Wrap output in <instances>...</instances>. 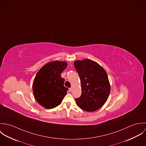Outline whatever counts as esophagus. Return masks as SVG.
Here are the masks:
<instances>
[{
    "label": "esophagus",
    "instance_id": "34e87169",
    "mask_svg": "<svg viewBox=\"0 0 146 146\" xmlns=\"http://www.w3.org/2000/svg\"><path fill=\"white\" fill-rule=\"evenodd\" d=\"M69 90V92H71L72 91V88H69V90Z\"/></svg>",
    "mask_w": 146,
    "mask_h": 146
}]
</instances>
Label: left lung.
I'll return each instance as SVG.
<instances>
[{
    "label": "left lung",
    "mask_w": 146,
    "mask_h": 146,
    "mask_svg": "<svg viewBox=\"0 0 146 146\" xmlns=\"http://www.w3.org/2000/svg\"><path fill=\"white\" fill-rule=\"evenodd\" d=\"M74 64L82 87V95L76 98V103L84 111H96L105 104L110 93L107 74L98 63L89 59L75 61Z\"/></svg>",
    "instance_id": "left-lung-1"
}]
</instances>
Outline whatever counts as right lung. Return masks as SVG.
<instances>
[{
	"label": "right lung",
	"mask_w": 146,
	"mask_h": 146,
	"mask_svg": "<svg viewBox=\"0 0 146 146\" xmlns=\"http://www.w3.org/2000/svg\"><path fill=\"white\" fill-rule=\"evenodd\" d=\"M67 63L55 61L43 66L36 74L33 89L35 99L46 109L53 108L62 102L68 88L64 86L61 73Z\"/></svg>",
	"instance_id": "right-lung-1"
}]
</instances>
